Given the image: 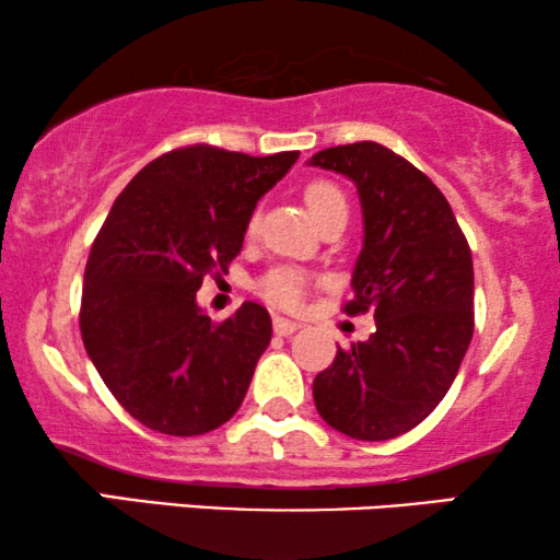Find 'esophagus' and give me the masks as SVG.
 <instances>
[{
  "label": "esophagus",
  "instance_id": "1",
  "mask_svg": "<svg viewBox=\"0 0 560 560\" xmlns=\"http://www.w3.org/2000/svg\"><path fill=\"white\" fill-rule=\"evenodd\" d=\"M272 328H275V334H280V336H290V334H295L298 326L295 320H290V318H282V316H275L272 318Z\"/></svg>",
  "mask_w": 560,
  "mask_h": 560
}]
</instances>
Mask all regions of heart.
<instances>
[{
    "label": "heart",
    "mask_w": 560,
    "mask_h": 560,
    "mask_svg": "<svg viewBox=\"0 0 560 560\" xmlns=\"http://www.w3.org/2000/svg\"><path fill=\"white\" fill-rule=\"evenodd\" d=\"M305 206L313 213V219L320 221L328 211L336 209V206H347L343 201V194L331 183L326 180H313L305 188ZM257 229V213H252L247 232L252 234ZM259 295L267 298V301L280 305V308H298L303 303L305 290H308V278L295 267H275L265 275L262 280L257 282Z\"/></svg>",
    "instance_id": "obj_1"
}]
</instances>
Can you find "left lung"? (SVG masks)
<instances>
[{"label":"left lung","mask_w":560,"mask_h":560,"mask_svg":"<svg viewBox=\"0 0 560 560\" xmlns=\"http://www.w3.org/2000/svg\"><path fill=\"white\" fill-rule=\"evenodd\" d=\"M308 165L357 186L364 240L343 311H372L377 326L336 351L313 400L349 439L389 441L431 416L456 380L474 334L471 249L446 196L385 144H339Z\"/></svg>","instance_id":"left-lung-1"}]
</instances>
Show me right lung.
<instances>
[{"label":"right lung","instance_id":"obj_1","mask_svg":"<svg viewBox=\"0 0 560 560\" xmlns=\"http://www.w3.org/2000/svg\"><path fill=\"white\" fill-rule=\"evenodd\" d=\"M298 155L194 144L152 160L114 201L83 272L81 336L109 393L152 431L201 435L240 410L270 313L247 301L211 324L196 293L240 255L257 201Z\"/></svg>","mask_w":560,"mask_h":560}]
</instances>
